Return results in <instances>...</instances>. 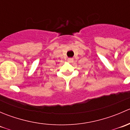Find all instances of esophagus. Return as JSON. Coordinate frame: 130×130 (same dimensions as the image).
Here are the masks:
<instances>
[{"instance_id":"esophagus-1","label":"esophagus","mask_w":130,"mask_h":130,"mask_svg":"<svg viewBox=\"0 0 130 130\" xmlns=\"http://www.w3.org/2000/svg\"><path fill=\"white\" fill-rule=\"evenodd\" d=\"M67 61H69V62L72 63V62H73V59L72 58H69L67 59Z\"/></svg>"}]
</instances>
